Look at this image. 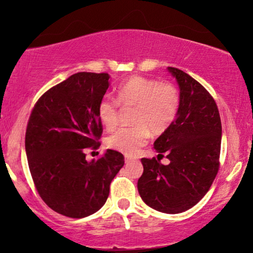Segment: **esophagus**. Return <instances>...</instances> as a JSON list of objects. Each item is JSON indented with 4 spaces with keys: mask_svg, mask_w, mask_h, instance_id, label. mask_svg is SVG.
I'll list each match as a JSON object with an SVG mask.
<instances>
[{
    "mask_svg": "<svg viewBox=\"0 0 253 253\" xmlns=\"http://www.w3.org/2000/svg\"><path fill=\"white\" fill-rule=\"evenodd\" d=\"M132 160H133L132 158H130V157H126V164H127V162H131Z\"/></svg>",
    "mask_w": 253,
    "mask_h": 253,
    "instance_id": "obj_1",
    "label": "esophagus"
}]
</instances>
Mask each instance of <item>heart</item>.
<instances>
[{"mask_svg": "<svg viewBox=\"0 0 253 253\" xmlns=\"http://www.w3.org/2000/svg\"><path fill=\"white\" fill-rule=\"evenodd\" d=\"M117 100L123 106H136L132 122L136 126L121 127L109 136L107 144L126 155H134L146 145L151 131L164 133L174 122L179 108V94L169 83L143 76H132L117 88ZM119 102L105 96L98 106V116L106 129L112 130L119 122Z\"/></svg>", "mask_w": 253, "mask_h": 253, "instance_id": "b5f03b06", "label": "heart"}]
</instances>
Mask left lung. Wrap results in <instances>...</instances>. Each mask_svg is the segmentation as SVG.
<instances>
[{"instance_id":"8db88e82","label":"left lung","mask_w":253,"mask_h":253,"mask_svg":"<svg viewBox=\"0 0 253 253\" xmlns=\"http://www.w3.org/2000/svg\"><path fill=\"white\" fill-rule=\"evenodd\" d=\"M179 108L174 122L157 140L158 159H141L144 172L138 192L159 212L177 214L196 205L209 191L219 170L222 127L216 103L191 76L176 68ZM165 154L169 165L160 164Z\"/></svg>"}]
</instances>
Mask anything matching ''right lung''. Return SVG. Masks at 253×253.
Segmentation results:
<instances>
[{
	"label": "right lung",
	"mask_w": 253,
	"mask_h": 253,
	"mask_svg": "<svg viewBox=\"0 0 253 253\" xmlns=\"http://www.w3.org/2000/svg\"><path fill=\"white\" fill-rule=\"evenodd\" d=\"M109 78L93 72L72 75L48 89L30 116L25 151L31 175L43 202L62 215L81 219L101 209L124 165L123 154L114 150L92 161L84 153L99 146L98 106Z\"/></svg>",
	"instance_id": "obj_1"
}]
</instances>
